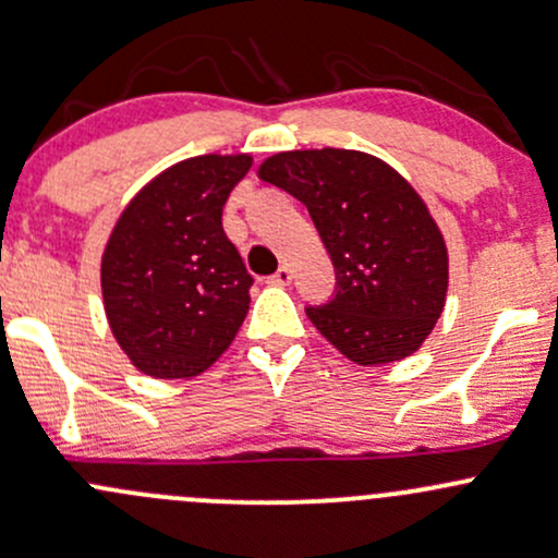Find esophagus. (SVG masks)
<instances>
[{
	"mask_svg": "<svg viewBox=\"0 0 558 558\" xmlns=\"http://www.w3.org/2000/svg\"><path fill=\"white\" fill-rule=\"evenodd\" d=\"M291 278H294V272H291L289 264H283V267H280L278 272H275L272 278L267 280V283H269V286H289V283H291Z\"/></svg>",
	"mask_w": 558,
	"mask_h": 558,
	"instance_id": "esophagus-1",
	"label": "esophagus"
}]
</instances>
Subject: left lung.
<instances>
[{
	"label": "left lung",
	"mask_w": 558,
	"mask_h": 558,
	"mask_svg": "<svg viewBox=\"0 0 558 558\" xmlns=\"http://www.w3.org/2000/svg\"><path fill=\"white\" fill-rule=\"evenodd\" d=\"M259 179L307 205L333 269L337 294L307 307L313 326L357 366L417 353L449 289L444 234L414 186L355 149L278 151Z\"/></svg>",
	"instance_id": "obj_1"
}]
</instances>
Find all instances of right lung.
<instances>
[{
	"label": "right lung",
	"instance_id": "1",
	"mask_svg": "<svg viewBox=\"0 0 558 558\" xmlns=\"http://www.w3.org/2000/svg\"><path fill=\"white\" fill-rule=\"evenodd\" d=\"M251 155H201L149 181L125 205L101 256L111 333L138 372L190 379L232 344L254 278L221 227Z\"/></svg>",
	"mask_w": 558,
	"mask_h": 558
}]
</instances>
